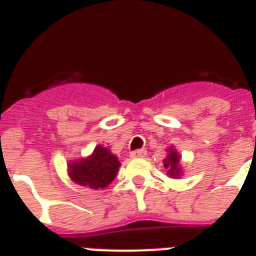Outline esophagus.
<instances>
[{
	"label": "esophagus",
	"mask_w": 256,
	"mask_h": 256,
	"mask_svg": "<svg viewBox=\"0 0 256 256\" xmlns=\"http://www.w3.org/2000/svg\"><path fill=\"white\" fill-rule=\"evenodd\" d=\"M132 158H145L146 156V150H137L132 152Z\"/></svg>",
	"instance_id": "34e87169"
}]
</instances>
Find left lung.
<instances>
[{
	"label": "left lung",
	"instance_id": "obj_1",
	"mask_svg": "<svg viewBox=\"0 0 256 256\" xmlns=\"http://www.w3.org/2000/svg\"><path fill=\"white\" fill-rule=\"evenodd\" d=\"M163 166L167 170V176L170 178H181L182 166H181V156L174 146L167 150V156L163 159Z\"/></svg>",
	"mask_w": 256,
	"mask_h": 256
}]
</instances>
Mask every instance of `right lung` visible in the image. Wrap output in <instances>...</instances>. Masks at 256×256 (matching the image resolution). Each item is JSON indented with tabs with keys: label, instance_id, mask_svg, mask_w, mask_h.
Listing matches in <instances>:
<instances>
[{
	"label": "right lung",
	"instance_id": "add662e5",
	"mask_svg": "<svg viewBox=\"0 0 256 256\" xmlns=\"http://www.w3.org/2000/svg\"><path fill=\"white\" fill-rule=\"evenodd\" d=\"M67 166L68 176L74 182L84 188L98 190L106 188L115 180L120 162L111 150L97 145L92 155L68 162Z\"/></svg>",
	"mask_w": 256,
	"mask_h": 256
}]
</instances>
